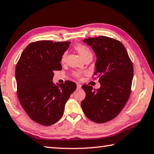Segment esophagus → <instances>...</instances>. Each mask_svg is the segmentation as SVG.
<instances>
[{
  "label": "esophagus",
  "instance_id": "1",
  "mask_svg": "<svg viewBox=\"0 0 154 154\" xmlns=\"http://www.w3.org/2000/svg\"><path fill=\"white\" fill-rule=\"evenodd\" d=\"M81 87H82V85H80L79 83H77V88L78 89H80Z\"/></svg>",
  "mask_w": 154,
  "mask_h": 154
}]
</instances>
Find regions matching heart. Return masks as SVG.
I'll return each mask as SVG.
<instances>
[{"mask_svg": "<svg viewBox=\"0 0 154 154\" xmlns=\"http://www.w3.org/2000/svg\"><path fill=\"white\" fill-rule=\"evenodd\" d=\"M75 50H76L78 53L80 55V56L82 57H85L87 55L89 54H92L91 50H89V48L88 47H86L85 45H80V44H78L75 45ZM66 59V53H64L63 54V56L62 57V59H61V62H64ZM81 74L80 72H74V76L76 78H80L81 76Z\"/></svg>", "mask_w": 154, "mask_h": 154, "instance_id": "1", "label": "heart"}]
</instances>
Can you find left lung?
Instances as JSON below:
<instances>
[{
	"mask_svg": "<svg viewBox=\"0 0 154 154\" xmlns=\"http://www.w3.org/2000/svg\"><path fill=\"white\" fill-rule=\"evenodd\" d=\"M97 56L94 75L99 78L100 88L83 85L86 97L81 106L85 115L95 123L115 118L129 99L133 76V63L125 46L106 36L83 40Z\"/></svg>",
	"mask_w": 154,
	"mask_h": 154,
	"instance_id": "obj_1",
	"label": "left lung"
}]
</instances>
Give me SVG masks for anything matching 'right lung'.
<instances>
[{
	"label": "right lung",
	"instance_id": "add662e5",
	"mask_svg": "<svg viewBox=\"0 0 154 154\" xmlns=\"http://www.w3.org/2000/svg\"><path fill=\"white\" fill-rule=\"evenodd\" d=\"M71 42L39 41L23 51L16 66L17 95L22 107L32 120L49 126L58 121L65 104L76 85L67 80L55 85L54 70H61L63 54Z\"/></svg>",
	"mask_w": 154,
	"mask_h": 154
}]
</instances>
